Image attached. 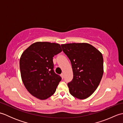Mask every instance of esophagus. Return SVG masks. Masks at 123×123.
Instances as JSON below:
<instances>
[{
    "label": "esophagus",
    "instance_id": "1",
    "mask_svg": "<svg viewBox=\"0 0 123 123\" xmlns=\"http://www.w3.org/2000/svg\"><path fill=\"white\" fill-rule=\"evenodd\" d=\"M61 78H62V79H63V78H64V74H61Z\"/></svg>",
    "mask_w": 123,
    "mask_h": 123
}]
</instances>
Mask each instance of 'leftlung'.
<instances>
[{
    "instance_id": "1",
    "label": "left lung",
    "mask_w": 123,
    "mask_h": 123,
    "mask_svg": "<svg viewBox=\"0 0 123 123\" xmlns=\"http://www.w3.org/2000/svg\"><path fill=\"white\" fill-rule=\"evenodd\" d=\"M70 60L74 77L68 83L72 96L85 99L95 92L104 73V60L101 52L86 43L61 45Z\"/></svg>"
}]
</instances>
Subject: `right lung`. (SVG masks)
Masks as SVG:
<instances>
[{
	"mask_svg": "<svg viewBox=\"0 0 123 123\" xmlns=\"http://www.w3.org/2000/svg\"><path fill=\"white\" fill-rule=\"evenodd\" d=\"M62 51L59 44L37 42L20 56L22 81L28 92L36 98L45 100L55 92L61 77L54 72L53 57Z\"/></svg>",
	"mask_w": 123,
	"mask_h": 123,
	"instance_id": "right-lung-1",
	"label": "right lung"
}]
</instances>
